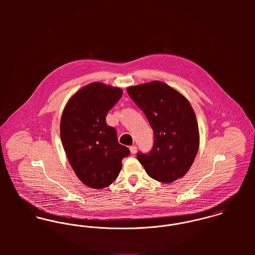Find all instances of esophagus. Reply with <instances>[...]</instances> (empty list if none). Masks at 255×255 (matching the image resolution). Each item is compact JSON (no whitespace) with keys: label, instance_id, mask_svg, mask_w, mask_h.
<instances>
[{"label":"esophagus","instance_id":"obj_1","mask_svg":"<svg viewBox=\"0 0 255 255\" xmlns=\"http://www.w3.org/2000/svg\"><path fill=\"white\" fill-rule=\"evenodd\" d=\"M129 150H130V153H131L132 155H134V154L137 152V147L135 145L130 146V147H129Z\"/></svg>","mask_w":255,"mask_h":255}]
</instances>
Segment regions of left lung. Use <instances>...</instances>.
<instances>
[{
    "label": "left lung",
    "mask_w": 255,
    "mask_h": 255,
    "mask_svg": "<svg viewBox=\"0 0 255 255\" xmlns=\"http://www.w3.org/2000/svg\"><path fill=\"white\" fill-rule=\"evenodd\" d=\"M127 91L143 111L154 132L150 153L137 159L152 179L164 183L182 178L191 167L199 147L195 113L188 100L170 85L154 80Z\"/></svg>",
    "instance_id": "obj_1"
}]
</instances>
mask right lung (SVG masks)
<instances>
[{
	"label": "right lung",
	"mask_w": 255,
	"mask_h": 255,
	"mask_svg": "<svg viewBox=\"0 0 255 255\" xmlns=\"http://www.w3.org/2000/svg\"><path fill=\"white\" fill-rule=\"evenodd\" d=\"M122 95L119 87L92 82L73 94L61 117L60 134L69 162L80 182L94 189L109 186L130 153L106 124Z\"/></svg>",
	"instance_id": "right-lung-1"
}]
</instances>
